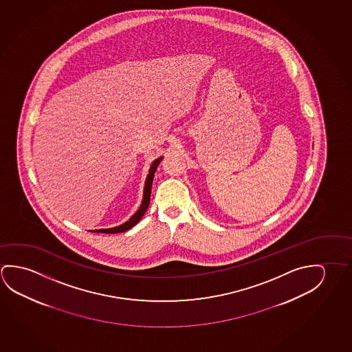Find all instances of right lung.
I'll use <instances>...</instances> for the list:
<instances>
[{"mask_svg":"<svg viewBox=\"0 0 352 352\" xmlns=\"http://www.w3.org/2000/svg\"><path fill=\"white\" fill-rule=\"evenodd\" d=\"M162 162V157L157 159L155 162L151 164V170H149V175L146 177L145 181L144 187V197H143V201H142V206H140L138 212L134 214L132 218L129 219V221L120 225L118 228H112V229H101L94 230V232H101V234H118V232H124L127 230L132 229L134 225H137L140 221L142 217L144 215V212H146V209L149 207V203H151V184H153V179H154V173L159 166V162Z\"/></svg>","mask_w":352,"mask_h":352,"instance_id":"add662e5","label":"right lung"}]
</instances>
